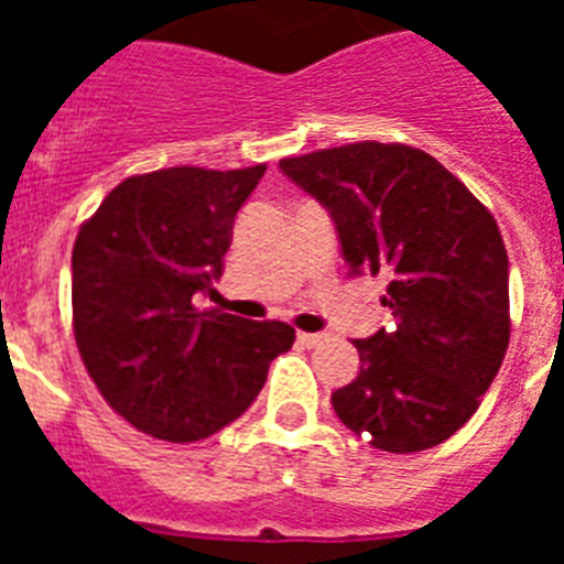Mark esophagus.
<instances>
[{"label": "esophagus", "mask_w": 564, "mask_h": 564, "mask_svg": "<svg viewBox=\"0 0 564 564\" xmlns=\"http://www.w3.org/2000/svg\"><path fill=\"white\" fill-rule=\"evenodd\" d=\"M296 338L302 347H316V344L327 341V333H296Z\"/></svg>", "instance_id": "obj_1"}]
</instances>
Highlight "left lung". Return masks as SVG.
Segmentation results:
<instances>
[{"label":"left lung","instance_id":"8db88e82","mask_svg":"<svg viewBox=\"0 0 564 564\" xmlns=\"http://www.w3.org/2000/svg\"><path fill=\"white\" fill-rule=\"evenodd\" d=\"M279 169L336 223L352 273L387 276L395 330L352 338L361 370L330 395L338 421L376 449L423 452L480 406L506 358L508 253L495 217L432 154L347 143Z\"/></svg>","mask_w":564,"mask_h":564}]
</instances>
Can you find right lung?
Segmentation results:
<instances>
[{
  "label": "right lung",
  "mask_w": 564,
  "mask_h": 564,
  "mask_svg": "<svg viewBox=\"0 0 564 564\" xmlns=\"http://www.w3.org/2000/svg\"><path fill=\"white\" fill-rule=\"evenodd\" d=\"M265 163L231 172L172 166L112 188L73 246V330L104 401L169 443L220 432L293 347L285 322L197 311L214 293L234 217Z\"/></svg>",
  "instance_id": "1"
}]
</instances>
